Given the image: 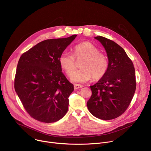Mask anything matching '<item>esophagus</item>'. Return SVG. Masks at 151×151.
<instances>
[{"label":"esophagus","mask_w":151,"mask_h":151,"mask_svg":"<svg viewBox=\"0 0 151 151\" xmlns=\"http://www.w3.org/2000/svg\"><path fill=\"white\" fill-rule=\"evenodd\" d=\"M82 87H83V86L79 85V84H74V88L75 89H79Z\"/></svg>","instance_id":"1"}]
</instances>
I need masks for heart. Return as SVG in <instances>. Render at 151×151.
Returning a JSON list of instances; mask_svg holds the SVG:
<instances>
[{"label": "heart", "mask_w": 151, "mask_h": 151, "mask_svg": "<svg viewBox=\"0 0 151 151\" xmlns=\"http://www.w3.org/2000/svg\"><path fill=\"white\" fill-rule=\"evenodd\" d=\"M76 59L82 61L80 67L82 69L73 72L76 68ZM59 62L62 69L67 75L72 76V80L76 83H86L93 78L98 81L106 73L108 68V60L103 53L90 42L81 43L75 46L73 55L69 52H63Z\"/></svg>", "instance_id": "obj_1"}]
</instances>
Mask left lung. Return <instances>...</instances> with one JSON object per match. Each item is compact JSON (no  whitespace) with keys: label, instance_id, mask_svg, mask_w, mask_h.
Masks as SVG:
<instances>
[{"label":"left lung","instance_id":"left-lung-1","mask_svg":"<svg viewBox=\"0 0 151 151\" xmlns=\"http://www.w3.org/2000/svg\"><path fill=\"white\" fill-rule=\"evenodd\" d=\"M104 47L108 58L106 75L90 86L92 94L87 105L89 111L102 120L121 116L129 106L136 88L135 69L125 51L113 41L94 37Z\"/></svg>","mask_w":151,"mask_h":151}]
</instances>
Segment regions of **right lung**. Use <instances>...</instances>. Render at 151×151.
<instances>
[{
    "label": "right lung",
    "mask_w": 151,
    "mask_h": 151,
    "mask_svg": "<svg viewBox=\"0 0 151 151\" xmlns=\"http://www.w3.org/2000/svg\"><path fill=\"white\" fill-rule=\"evenodd\" d=\"M76 36L44 40L19 60L14 88L25 110L37 120L55 122L67 112L74 87L61 72L59 59Z\"/></svg>",
    "instance_id": "right-lung-1"
}]
</instances>
